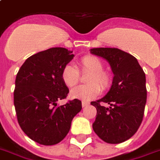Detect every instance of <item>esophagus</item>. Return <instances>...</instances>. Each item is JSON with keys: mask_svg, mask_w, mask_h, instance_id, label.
<instances>
[{"mask_svg": "<svg viewBox=\"0 0 160 160\" xmlns=\"http://www.w3.org/2000/svg\"><path fill=\"white\" fill-rule=\"evenodd\" d=\"M82 108H86V106L89 105V102H82Z\"/></svg>", "mask_w": 160, "mask_h": 160, "instance_id": "esophagus-1", "label": "esophagus"}]
</instances>
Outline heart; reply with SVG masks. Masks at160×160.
Returning a JSON list of instances; mask_svg holds the SVG:
<instances>
[{
	"mask_svg": "<svg viewBox=\"0 0 160 160\" xmlns=\"http://www.w3.org/2000/svg\"><path fill=\"white\" fill-rule=\"evenodd\" d=\"M79 68L82 73H89L86 80L88 84L77 86L71 90L69 97L72 99L90 101L100 94L101 88L105 91L112 85V75L108 71L104 70L103 62L98 57L93 55L84 56L79 61ZM61 78L65 86L73 87L79 81V73L74 66L68 64L62 68Z\"/></svg>",
	"mask_w": 160,
	"mask_h": 160,
	"instance_id": "obj_1",
	"label": "heart"
}]
</instances>
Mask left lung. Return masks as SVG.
Instances as JSON below:
<instances>
[{
	"label": "left lung",
	"instance_id": "8db88e82",
	"mask_svg": "<svg viewBox=\"0 0 160 160\" xmlns=\"http://www.w3.org/2000/svg\"><path fill=\"white\" fill-rule=\"evenodd\" d=\"M90 51L106 59L114 75L106 96L91 102L97 108L92 128L105 142L121 143L137 132L142 121L147 102L145 73L135 57L118 48L101 47ZM101 102L110 107L102 106Z\"/></svg>",
	"mask_w": 160,
	"mask_h": 160
}]
</instances>
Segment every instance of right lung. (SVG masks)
I'll return each mask as SVG.
<instances>
[{
  "label": "right lung",
  "mask_w": 160,
  "mask_h": 160,
  "mask_svg": "<svg viewBox=\"0 0 160 160\" xmlns=\"http://www.w3.org/2000/svg\"><path fill=\"white\" fill-rule=\"evenodd\" d=\"M72 52L62 47L40 52L26 59L17 74L14 106L18 121L30 139L42 145L60 142L82 108L78 99L62 106L57 103L69 92L61 73L74 58Z\"/></svg>",
  "instance_id": "right-lung-1"
}]
</instances>
